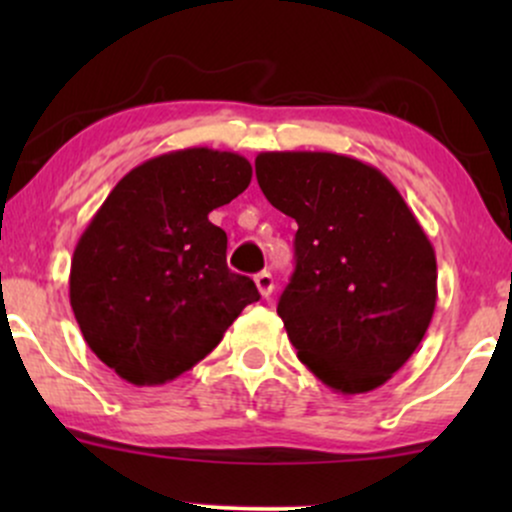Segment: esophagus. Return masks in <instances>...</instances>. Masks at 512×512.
<instances>
[{
  "label": "esophagus",
  "mask_w": 512,
  "mask_h": 512,
  "mask_svg": "<svg viewBox=\"0 0 512 512\" xmlns=\"http://www.w3.org/2000/svg\"><path fill=\"white\" fill-rule=\"evenodd\" d=\"M255 284H257V291L262 293L264 298H269L274 293V276L269 272H260L255 276Z\"/></svg>",
  "instance_id": "obj_1"
}]
</instances>
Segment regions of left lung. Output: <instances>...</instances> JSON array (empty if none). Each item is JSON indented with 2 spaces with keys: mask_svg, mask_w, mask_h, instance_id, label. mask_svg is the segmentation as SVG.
Here are the masks:
<instances>
[{
  "mask_svg": "<svg viewBox=\"0 0 512 512\" xmlns=\"http://www.w3.org/2000/svg\"><path fill=\"white\" fill-rule=\"evenodd\" d=\"M269 204L296 219V269L276 313L317 380L363 395L397 373L431 325L436 252L397 187L330 151H264Z\"/></svg>",
  "mask_w": 512,
  "mask_h": 512,
  "instance_id": "1",
  "label": "left lung"
}]
</instances>
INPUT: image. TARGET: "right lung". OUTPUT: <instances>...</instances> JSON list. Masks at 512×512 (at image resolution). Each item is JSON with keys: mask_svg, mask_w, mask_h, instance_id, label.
<instances>
[{"mask_svg": "<svg viewBox=\"0 0 512 512\" xmlns=\"http://www.w3.org/2000/svg\"><path fill=\"white\" fill-rule=\"evenodd\" d=\"M250 180L233 151H170L129 170L81 233L69 301L86 344L122 380L178 378L260 301L255 281L228 269V238L209 221Z\"/></svg>", "mask_w": 512, "mask_h": 512, "instance_id": "add662e5", "label": "right lung"}]
</instances>
